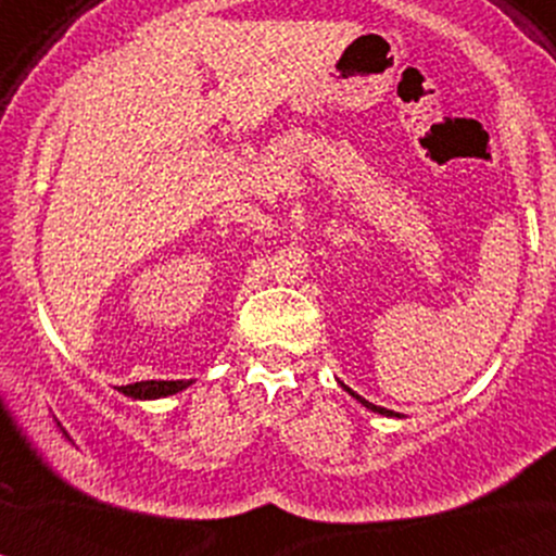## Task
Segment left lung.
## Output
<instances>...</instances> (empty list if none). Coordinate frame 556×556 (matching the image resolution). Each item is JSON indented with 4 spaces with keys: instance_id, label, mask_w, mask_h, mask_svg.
Returning a JSON list of instances; mask_svg holds the SVG:
<instances>
[{
    "instance_id": "8db88e82",
    "label": "left lung",
    "mask_w": 556,
    "mask_h": 556,
    "mask_svg": "<svg viewBox=\"0 0 556 556\" xmlns=\"http://www.w3.org/2000/svg\"><path fill=\"white\" fill-rule=\"evenodd\" d=\"M342 390H345V392H348V395H353V397H356L358 404L365 406V409L376 412V415H384V417H395V412H392V409H384V406H376V404H370V401H365V397H362V395H356V392H353V390H351V387H345V384H342Z\"/></svg>"
}]
</instances>
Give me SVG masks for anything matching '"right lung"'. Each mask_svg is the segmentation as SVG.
Masks as SVG:
<instances>
[{"instance_id": "right-lung-1", "label": "right lung", "mask_w": 556, "mask_h": 556, "mask_svg": "<svg viewBox=\"0 0 556 556\" xmlns=\"http://www.w3.org/2000/svg\"><path fill=\"white\" fill-rule=\"evenodd\" d=\"M194 381H136V384L119 387L122 395L132 397V401H155V397H169L184 392L186 387H191Z\"/></svg>"}]
</instances>
